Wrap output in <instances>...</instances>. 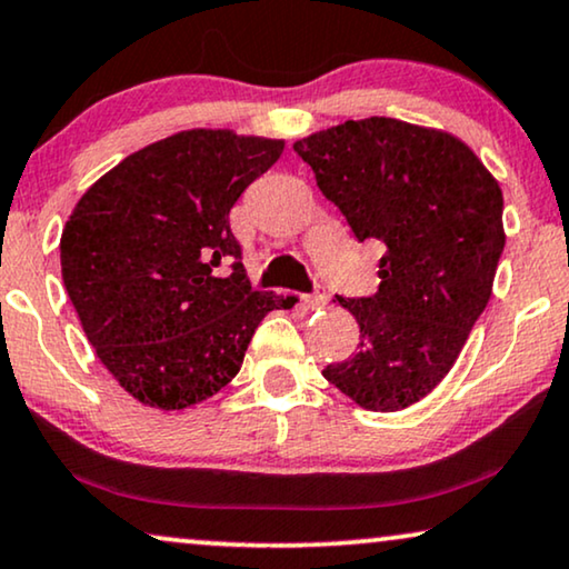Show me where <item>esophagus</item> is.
<instances>
[{"label":"esophagus","mask_w":569,"mask_h":569,"mask_svg":"<svg viewBox=\"0 0 569 569\" xmlns=\"http://www.w3.org/2000/svg\"><path fill=\"white\" fill-rule=\"evenodd\" d=\"M305 305H307L309 309H322L325 305H328V293H325V291L307 293V297H305Z\"/></svg>","instance_id":"obj_1"}]
</instances>
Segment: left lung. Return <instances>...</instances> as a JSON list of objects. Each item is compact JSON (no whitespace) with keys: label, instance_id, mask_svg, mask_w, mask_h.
Listing matches in <instances>:
<instances>
[{"label":"left lung","instance_id":"1","mask_svg":"<svg viewBox=\"0 0 569 569\" xmlns=\"http://www.w3.org/2000/svg\"><path fill=\"white\" fill-rule=\"evenodd\" d=\"M293 150L353 237L385 244L375 297H336L359 343L322 377L367 411H403L445 380L489 305L502 189L456 134L390 117L348 119Z\"/></svg>","mask_w":569,"mask_h":569}]
</instances>
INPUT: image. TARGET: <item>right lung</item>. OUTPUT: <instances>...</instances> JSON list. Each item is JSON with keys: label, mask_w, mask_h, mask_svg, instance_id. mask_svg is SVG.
<instances>
[{"label": "right lung", "mask_w": 569, "mask_h": 569, "mask_svg": "<svg viewBox=\"0 0 569 569\" xmlns=\"http://www.w3.org/2000/svg\"><path fill=\"white\" fill-rule=\"evenodd\" d=\"M283 148L233 130L177 132L106 171L64 223V289L96 356L142 406L184 411L213 398L262 317L291 307L252 291L229 226Z\"/></svg>", "instance_id": "obj_1"}]
</instances>
